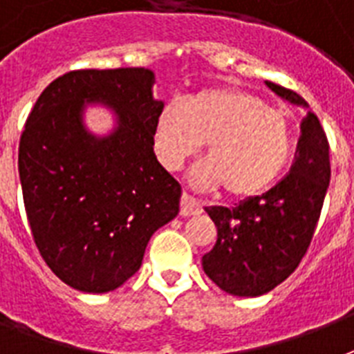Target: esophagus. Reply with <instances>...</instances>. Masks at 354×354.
I'll list each match as a JSON object with an SVG mask.
<instances>
[{"label":"esophagus","instance_id":"esophagus-1","mask_svg":"<svg viewBox=\"0 0 354 354\" xmlns=\"http://www.w3.org/2000/svg\"><path fill=\"white\" fill-rule=\"evenodd\" d=\"M202 213V205L198 200H194L191 194L183 193L182 202H180V215L182 216H194Z\"/></svg>","mask_w":354,"mask_h":354}]
</instances>
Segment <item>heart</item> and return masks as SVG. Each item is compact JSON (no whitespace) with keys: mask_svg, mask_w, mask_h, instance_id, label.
I'll return each mask as SVG.
<instances>
[{"mask_svg":"<svg viewBox=\"0 0 354 354\" xmlns=\"http://www.w3.org/2000/svg\"><path fill=\"white\" fill-rule=\"evenodd\" d=\"M207 143L209 156L191 172L198 189H218L236 198L257 196L281 176L294 150L285 113L252 91L215 86L165 102L152 124V152L163 169L178 171Z\"/></svg>","mask_w":354,"mask_h":354,"instance_id":"heart-1","label":"heart"}]
</instances>
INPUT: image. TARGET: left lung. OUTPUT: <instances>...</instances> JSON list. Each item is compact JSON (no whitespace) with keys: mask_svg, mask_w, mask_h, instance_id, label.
<instances>
[{"mask_svg":"<svg viewBox=\"0 0 354 354\" xmlns=\"http://www.w3.org/2000/svg\"><path fill=\"white\" fill-rule=\"evenodd\" d=\"M275 95L307 108L296 161L279 183L235 207H205L216 226V244L202 266L216 286L241 297L263 296L283 283L313 241L330 182L329 143L319 119L296 91L266 80Z\"/></svg>","mask_w":354,"mask_h":354,"instance_id":"8db88e82","label":"left lung"}]
</instances>
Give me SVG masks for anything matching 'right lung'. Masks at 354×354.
<instances>
[{
    "label": "right lung",
    "instance_id": "obj_1",
    "mask_svg": "<svg viewBox=\"0 0 354 354\" xmlns=\"http://www.w3.org/2000/svg\"><path fill=\"white\" fill-rule=\"evenodd\" d=\"M150 69H79L41 91L19 139L29 226L47 266L75 290H115L141 266L150 236L180 211L182 187L152 152L163 101ZM102 104L116 127L91 134L84 110Z\"/></svg>",
    "mask_w": 354,
    "mask_h": 354
}]
</instances>
